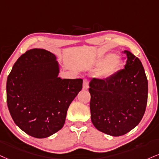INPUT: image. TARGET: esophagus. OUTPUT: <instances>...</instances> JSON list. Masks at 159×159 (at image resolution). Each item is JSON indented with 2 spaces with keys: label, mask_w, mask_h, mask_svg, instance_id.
<instances>
[{
  "label": "esophagus",
  "mask_w": 159,
  "mask_h": 159,
  "mask_svg": "<svg viewBox=\"0 0 159 159\" xmlns=\"http://www.w3.org/2000/svg\"><path fill=\"white\" fill-rule=\"evenodd\" d=\"M89 88V80L85 79L83 80V89L84 90H87Z\"/></svg>",
  "instance_id": "obj_1"
}]
</instances>
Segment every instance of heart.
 Returning <instances> with one entry per match:
<instances>
[{"label": "heart", "instance_id": "b5f03b06", "mask_svg": "<svg viewBox=\"0 0 159 159\" xmlns=\"http://www.w3.org/2000/svg\"><path fill=\"white\" fill-rule=\"evenodd\" d=\"M98 64H101L97 71V76L100 78H107L114 74L121 64V60L118 55L111 54L107 57H102L98 60Z\"/></svg>", "mask_w": 159, "mask_h": 159}]
</instances>
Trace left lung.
<instances>
[{"instance_id": "8db88e82", "label": "left lung", "mask_w": 159, "mask_h": 159, "mask_svg": "<svg viewBox=\"0 0 159 159\" xmlns=\"http://www.w3.org/2000/svg\"><path fill=\"white\" fill-rule=\"evenodd\" d=\"M125 68L90 83L91 121L101 132L120 136L142 120L148 103V83L140 60L129 51Z\"/></svg>"}]
</instances>
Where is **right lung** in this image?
<instances>
[{"label": "right lung", "mask_w": 159, "mask_h": 159, "mask_svg": "<svg viewBox=\"0 0 159 159\" xmlns=\"http://www.w3.org/2000/svg\"><path fill=\"white\" fill-rule=\"evenodd\" d=\"M52 53L33 48L14 64L7 82L8 108L25 134L46 138L63 127L70 104L83 89V79L58 77Z\"/></svg>", "instance_id": "1"}]
</instances>
